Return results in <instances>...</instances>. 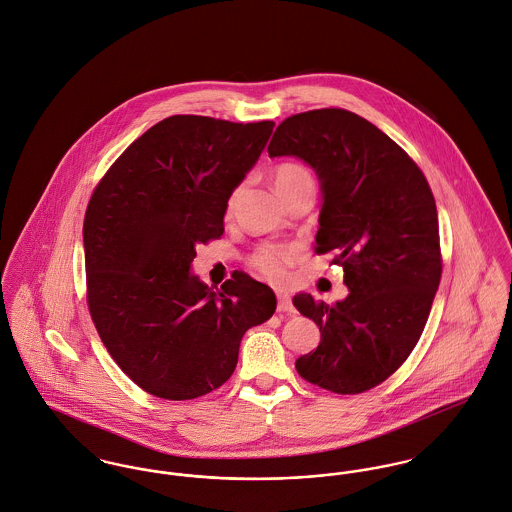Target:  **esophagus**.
<instances>
[{"label": "esophagus", "mask_w": 512, "mask_h": 512, "mask_svg": "<svg viewBox=\"0 0 512 512\" xmlns=\"http://www.w3.org/2000/svg\"><path fill=\"white\" fill-rule=\"evenodd\" d=\"M278 311L279 313H295V307L287 293H278Z\"/></svg>", "instance_id": "esophagus-1"}]
</instances>
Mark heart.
Returning a JSON list of instances; mask_svg holds the SVG:
<instances>
[{
	"label": "heart",
	"instance_id": "1",
	"mask_svg": "<svg viewBox=\"0 0 512 512\" xmlns=\"http://www.w3.org/2000/svg\"><path fill=\"white\" fill-rule=\"evenodd\" d=\"M274 184H276L278 193H281V191H287V189L301 186V184H313V180H311V174L307 172V168H303L299 164H293V162H287V164H281L276 168ZM234 199H236V193L229 197V203H227L229 211L233 209ZM293 258H295L293 248L276 246V244H264L252 254L250 262L266 278L279 279L283 278L285 266H289L293 262Z\"/></svg>",
	"mask_w": 512,
	"mask_h": 512
}]
</instances>
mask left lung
<instances>
[{
  "label": "left lung",
  "mask_w": 512,
  "mask_h": 512,
  "mask_svg": "<svg viewBox=\"0 0 512 512\" xmlns=\"http://www.w3.org/2000/svg\"><path fill=\"white\" fill-rule=\"evenodd\" d=\"M270 158L295 156L321 184L315 252L334 250L348 295L334 305L297 293L293 305L321 330L297 358L303 379L340 395L368 391L413 352L442 274L432 191L407 152L346 109L287 117Z\"/></svg>",
  "instance_id": "left-lung-1"
}]
</instances>
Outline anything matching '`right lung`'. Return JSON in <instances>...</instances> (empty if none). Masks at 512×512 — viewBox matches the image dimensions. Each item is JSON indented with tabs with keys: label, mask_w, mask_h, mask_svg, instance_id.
Masks as SVG:
<instances>
[{
	"label": "right lung",
	"mask_w": 512,
	"mask_h": 512,
	"mask_svg": "<svg viewBox=\"0 0 512 512\" xmlns=\"http://www.w3.org/2000/svg\"><path fill=\"white\" fill-rule=\"evenodd\" d=\"M272 121L174 115L135 140L95 187L84 221L88 303L107 352L146 393L186 401L233 375L274 291L234 272L193 274L201 242L225 231L229 197L258 162Z\"/></svg>",
	"instance_id": "obj_1"
}]
</instances>
